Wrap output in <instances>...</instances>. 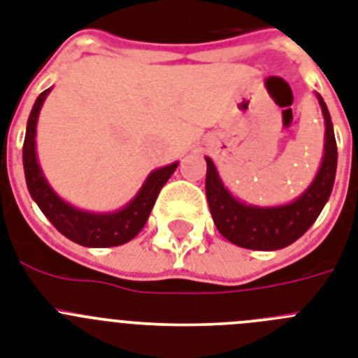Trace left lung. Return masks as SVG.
Listing matches in <instances>:
<instances>
[{"mask_svg": "<svg viewBox=\"0 0 358 358\" xmlns=\"http://www.w3.org/2000/svg\"><path fill=\"white\" fill-rule=\"evenodd\" d=\"M324 117V154L313 181L299 197L277 206H259L237 199L222 182L217 166L206 159V199L217 230L241 248L271 252L289 246L304 235L320 215L337 173V143L324 99L315 94Z\"/></svg>", "mask_w": 358, "mask_h": 358, "instance_id": "obj_1", "label": "left lung"}]
</instances>
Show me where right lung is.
<instances>
[{"label":"right lung","instance_id":"right-lung-1","mask_svg":"<svg viewBox=\"0 0 358 358\" xmlns=\"http://www.w3.org/2000/svg\"><path fill=\"white\" fill-rule=\"evenodd\" d=\"M50 90L52 87L39 94L30 110L29 121H27L25 143H23V168H25L27 188L30 192V197L66 239L87 246V248L121 246V244L132 241L143 230V226L148 221L150 212L154 208L159 192L176 172L179 161L152 170L132 199L114 212H88V210L78 208L74 204L66 203L47 181L41 164H39L38 152H36V132H38L36 128H38L39 112H41L43 103Z\"/></svg>","mask_w":358,"mask_h":358}]
</instances>
